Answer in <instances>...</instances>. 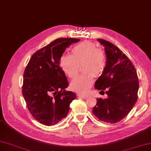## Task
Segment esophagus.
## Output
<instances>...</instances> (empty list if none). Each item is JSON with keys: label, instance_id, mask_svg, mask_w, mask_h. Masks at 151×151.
Returning a JSON list of instances; mask_svg holds the SVG:
<instances>
[{"label": "esophagus", "instance_id": "obj_1", "mask_svg": "<svg viewBox=\"0 0 151 151\" xmlns=\"http://www.w3.org/2000/svg\"><path fill=\"white\" fill-rule=\"evenodd\" d=\"M78 97L79 98H82V99H88L89 97V95H82V94H78L77 95Z\"/></svg>", "mask_w": 151, "mask_h": 151}]
</instances>
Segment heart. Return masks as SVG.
I'll return each mask as SVG.
<instances>
[{"label":"heart","instance_id":"1","mask_svg":"<svg viewBox=\"0 0 151 151\" xmlns=\"http://www.w3.org/2000/svg\"><path fill=\"white\" fill-rule=\"evenodd\" d=\"M83 63L82 69L86 73L76 76L70 83L72 90L81 93H85L93 84L94 75L98 76L103 73L106 65L104 53L95 43L86 41L73 47L72 56L62 55L59 61L60 67L69 78L75 77L78 65Z\"/></svg>","mask_w":151,"mask_h":151}]
</instances>
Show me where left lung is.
I'll use <instances>...</instances> for the list:
<instances>
[{"instance_id":"obj_1","label":"left lung","mask_w":151,"mask_h":151,"mask_svg":"<svg viewBox=\"0 0 151 151\" xmlns=\"http://www.w3.org/2000/svg\"><path fill=\"white\" fill-rule=\"evenodd\" d=\"M104 47L106 65L95 84V89L106 99H97L93 114L99 120L115 123L123 119L133 108L137 99L139 81L136 70L125 54L108 41L97 39Z\"/></svg>"}]
</instances>
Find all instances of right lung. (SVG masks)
I'll return each instance as SVG.
<instances>
[{
    "mask_svg": "<svg viewBox=\"0 0 151 151\" xmlns=\"http://www.w3.org/2000/svg\"><path fill=\"white\" fill-rule=\"evenodd\" d=\"M73 38H58L35 52L23 75L22 95L28 110L40 123L52 126L65 118L76 97L67 91L69 82L59 64L67 47L78 42Z\"/></svg>",
    "mask_w": 151,
    "mask_h": 151,
    "instance_id": "obj_1",
    "label": "right lung"
}]
</instances>
